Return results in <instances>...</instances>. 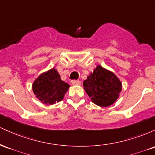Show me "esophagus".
Returning a JSON list of instances; mask_svg holds the SVG:
<instances>
[{
    "label": "esophagus",
    "mask_w": 155,
    "mask_h": 155,
    "mask_svg": "<svg viewBox=\"0 0 155 155\" xmlns=\"http://www.w3.org/2000/svg\"><path fill=\"white\" fill-rule=\"evenodd\" d=\"M73 85H80L81 84V81H79V80H73L71 81Z\"/></svg>",
    "instance_id": "esophagus-1"
}]
</instances>
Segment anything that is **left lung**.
<instances>
[{
    "label": "left lung",
    "mask_w": 155,
    "mask_h": 155,
    "mask_svg": "<svg viewBox=\"0 0 155 155\" xmlns=\"http://www.w3.org/2000/svg\"><path fill=\"white\" fill-rule=\"evenodd\" d=\"M92 102L101 107L114 104L122 92V82L116 74L98 65L83 82Z\"/></svg>",
    "instance_id": "8db88e82"
}]
</instances>
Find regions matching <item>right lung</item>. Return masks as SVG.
Returning <instances> with one entry per match:
<instances>
[{"label": "right lung", "mask_w": 155, "mask_h": 155, "mask_svg": "<svg viewBox=\"0 0 155 155\" xmlns=\"http://www.w3.org/2000/svg\"><path fill=\"white\" fill-rule=\"evenodd\" d=\"M69 87L70 85L61 79L55 68L41 74L32 84L35 97L46 105H53L61 101Z\"/></svg>", "instance_id": "obj_1"}]
</instances>
